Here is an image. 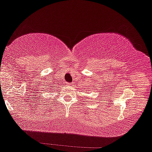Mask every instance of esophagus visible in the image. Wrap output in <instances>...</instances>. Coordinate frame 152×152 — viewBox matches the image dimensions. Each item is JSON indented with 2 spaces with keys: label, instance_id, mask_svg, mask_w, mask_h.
I'll return each mask as SVG.
<instances>
[{
  "label": "esophagus",
  "instance_id": "34e87169",
  "mask_svg": "<svg viewBox=\"0 0 152 152\" xmlns=\"http://www.w3.org/2000/svg\"><path fill=\"white\" fill-rule=\"evenodd\" d=\"M67 85L71 86L73 85V83H67Z\"/></svg>",
  "mask_w": 152,
  "mask_h": 152
}]
</instances>
